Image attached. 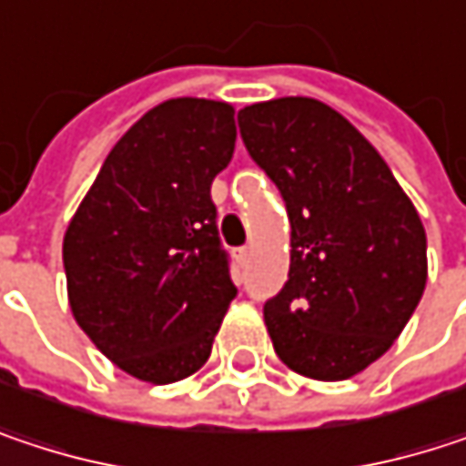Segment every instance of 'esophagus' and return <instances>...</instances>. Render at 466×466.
Returning <instances> with one entry per match:
<instances>
[{
  "label": "esophagus",
  "mask_w": 466,
  "mask_h": 466,
  "mask_svg": "<svg viewBox=\"0 0 466 466\" xmlns=\"http://www.w3.org/2000/svg\"><path fill=\"white\" fill-rule=\"evenodd\" d=\"M248 256H250V250H248V248H237V250H234L237 264H245V261H248Z\"/></svg>",
  "instance_id": "obj_1"
}]
</instances>
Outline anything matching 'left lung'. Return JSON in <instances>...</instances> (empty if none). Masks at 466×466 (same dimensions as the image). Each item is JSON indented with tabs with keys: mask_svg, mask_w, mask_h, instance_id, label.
I'll return each instance as SVG.
<instances>
[{
	"mask_svg": "<svg viewBox=\"0 0 466 466\" xmlns=\"http://www.w3.org/2000/svg\"><path fill=\"white\" fill-rule=\"evenodd\" d=\"M253 161L291 221L283 291L264 305L280 361L313 380H348L402 334L426 289V232L383 156L310 96L239 110Z\"/></svg>",
	"mask_w": 466,
	"mask_h": 466,
	"instance_id": "8db88e82",
	"label": "left lung"
}]
</instances>
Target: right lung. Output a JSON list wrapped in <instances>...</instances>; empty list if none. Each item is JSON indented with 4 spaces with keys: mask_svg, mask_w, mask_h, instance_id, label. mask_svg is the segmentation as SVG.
<instances>
[{
    "mask_svg": "<svg viewBox=\"0 0 466 466\" xmlns=\"http://www.w3.org/2000/svg\"><path fill=\"white\" fill-rule=\"evenodd\" d=\"M234 140L229 102L156 105L113 145L66 227L72 316L137 380L202 370L237 294L210 199Z\"/></svg>",
    "mask_w": 466,
    "mask_h": 466,
    "instance_id": "obj_1",
    "label": "right lung"
}]
</instances>
